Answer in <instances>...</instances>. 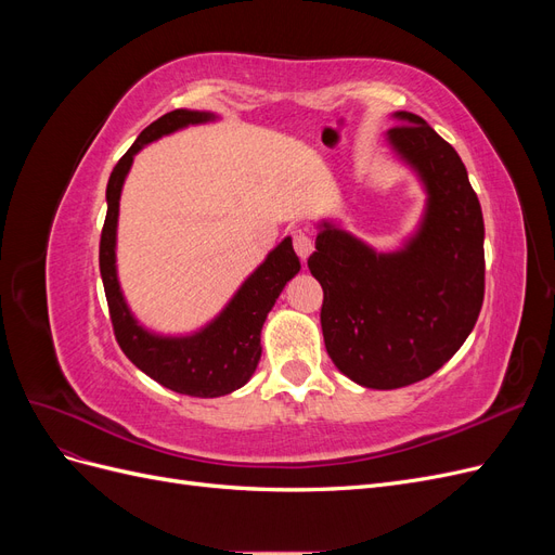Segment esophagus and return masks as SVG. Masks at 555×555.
Returning a JSON list of instances; mask_svg holds the SVG:
<instances>
[{
  "label": "esophagus",
  "instance_id": "obj_1",
  "mask_svg": "<svg viewBox=\"0 0 555 555\" xmlns=\"http://www.w3.org/2000/svg\"><path fill=\"white\" fill-rule=\"evenodd\" d=\"M294 249H296V255L300 257V261H306L310 255H312V249H314V243H312V238L308 236L306 231H294Z\"/></svg>",
  "mask_w": 555,
  "mask_h": 555
}]
</instances>
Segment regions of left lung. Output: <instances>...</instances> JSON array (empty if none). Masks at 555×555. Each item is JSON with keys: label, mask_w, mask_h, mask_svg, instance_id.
Instances as JSON below:
<instances>
[{"label": "left lung", "mask_w": 555, "mask_h": 555, "mask_svg": "<svg viewBox=\"0 0 555 555\" xmlns=\"http://www.w3.org/2000/svg\"><path fill=\"white\" fill-rule=\"evenodd\" d=\"M396 117L386 139L428 192L422 229L405 249L377 255L324 222L308 259L324 289L328 357L367 389H400L440 371L483 304V217L465 164L424 117Z\"/></svg>", "instance_id": "8db88e82"}]
</instances>
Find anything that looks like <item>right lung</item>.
<instances>
[{"label":"right lung","instance_id":"obj_1","mask_svg":"<svg viewBox=\"0 0 555 555\" xmlns=\"http://www.w3.org/2000/svg\"><path fill=\"white\" fill-rule=\"evenodd\" d=\"M208 120H212L210 113L178 108L162 115L159 120L141 131V137L133 141L122 159L115 164L108 178V210L102 229V241H99V268H102L104 292L117 345H120L127 359L147 377H153L176 393L194 398L227 396L241 389L251 377L261 359V326L266 317L275 306V298L284 289V284L300 271V261L292 247V238H284L257 271L245 280L222 314L204 331L188 335V338H162V335L147 333L131 317L115 273V229L122 182L129 173L133 155L145 143L188 125Z\"/></svg>","mask_w":555,"mask_h":555}]
</instances>
